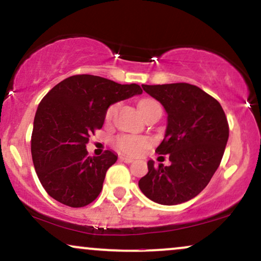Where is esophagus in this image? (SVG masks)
<instances>
[{
    "instance_id": "obj_1",
    "label": "esophagus",
    "mask_w": 261,
    "mask_h": 261,
    "mask_svg": "<svg viewBox=\"0 0 261 261\" xmlns=\"http://www.w3.org/2000/svg\"><path fill=\"white\" fill-rule=\"evenodd\" d=\"M119 160L125 162V164H130V162H133V159L128 158V156H119Z\"/></svg>"
}]
</instances>
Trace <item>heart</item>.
Wrapping results in <instances>:
<instances>
[{
    "label": "heart",
    "mask_w": 261,
    "mask_h": 261,
    "mask_svg": "<svg viewBox=\"0 0 261 261\" xmlns=\"http://www.w3.org/2000/svg\"><path fill=\"white\" fill-rule=\"evenodd\" d=\"M155 100L152 99H143L139 102V110L145 109V107L155 105ZM117 105H111L107 109L106 111V121H111L113 113H115ZM150 139L146 137L142 136H130V134H121V136L116 137L113 140V144L117 148L119 151L124 152L127 155H138L139 152H142L144 149H146L150 145Z\"/></svg>",
    "instance_id": "heart-1"
}]
</instances>
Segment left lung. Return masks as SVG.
I'll list each match as a JSON object with an SVG mask.
<instances>
[{"mask_svg": "<svg viewBox=\"0 0 261 261\" xmlns=\"http://www.w3.org/2000/svg\"><path fill=\"white\" fill-rule=\"evenodd\" d=\"M167 112V128L156 152L170 166L149 160V172L139 188L150 200L177 205L191 200L209 185L222 160L228 140V122L221 105L188 83L142 85Z\"/></svg>", "mask_w": 261, "mask_h": 261, "instance_id": "left-lung-1", "label": "left lung"}]
</instances>
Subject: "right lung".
Listing matches in <instances>:
<instances>
[{
	"label": "right lung",
	"instance_id": "1",
	"mask_svg": "<svg viewBox=\"0 0 261 261\" xmlns=\"http://www.w3.org/2000/svg\"><path fill=\"white\" fill-rule=\"evenodd\" d=\"M142 93L138 84L78 74L45 95L34 118L32 156L50 197L70 207L85 206L99 197L117 155L106 150L101 156H89V138L102 128L110 105Z\"/></svg>",
	"mask_w": 261,
	"mask_h": 261
}]
</instances>
